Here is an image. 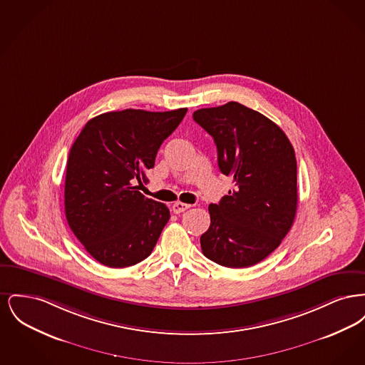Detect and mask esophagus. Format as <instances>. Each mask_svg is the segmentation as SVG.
Masks as SVG:
<instances>
[{
  "mask_svg": "<svg viewBox=\"0 0 365 365\" xmlns=\"http://www.w3.org/2000/svg\"><path fill=\"white\" fill-rule=\"evenodd\" d=\"M190 208V205L189 204H185V202H180V201H178V202H175L174 205H173V210H174V213H182V212H185L186 209Z\"/></svg>",
  "mask_w": 365,
  "mask_h": 365,
  "instance_id": "34e87169",
  "label": "esophagus"
}]
</instances>
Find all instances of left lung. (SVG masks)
I'll return each mask as SVG.
<instances>
[{"mask_svg": "<svg viewBox=\"0 0 365 365\" xmlns=\"http://www.w3.org/2000/svg\"><path fill=\"white\" fill-rule=\"evenodd\" d=\"M216 143L222 174L234 189L209 205L210 226L201 235L204 256L228 268L268 257L290 231L297 213V160L272 120L240 103L192 113Z\"/></svg>", "mask_w": 365, "mask_h": 365, "instance_id": "8db88e82", "label": "left lung"}]
</instances>
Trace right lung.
I'll return each mask as SVG.
<instances>
[{
    "instance_id": "add662e5",
    "label": "right lung",
    "mask_w": 365,
    "mask_h": 365,
    "mask_svg": "<svg viewBox=\"0 0 365 365\" xmlns=\"http://www.w3.org/2000/svg\"><path fill=\"white\" fill-rule=\"evenodd\" d=\"M187 112L124 109L86 123L67 161L66 217L88 255L110 268L145 260L170 209L139 192L157 152Z\"/></svg>"
}]
</instances>
